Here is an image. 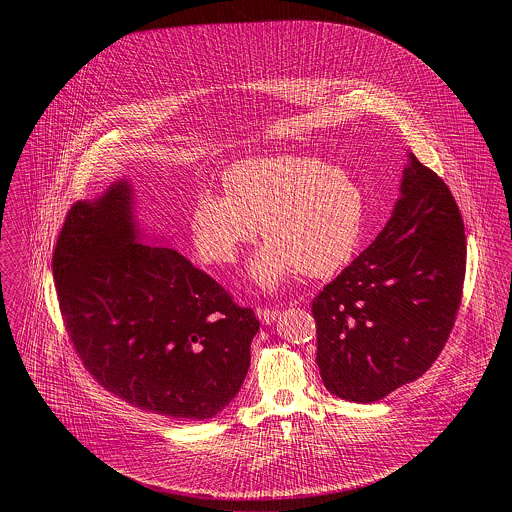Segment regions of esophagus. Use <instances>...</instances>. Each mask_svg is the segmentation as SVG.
I'll use <instances>...</instances> for the list:
<instances>
[{
	"instance_id": "esophagus-1",
	"label": "esophagus",
	"mask_w": 512,
	"mask_h": 512,
	"mask_svg": "<svg viewBox=\"0 0 512 512\" xmlns=\"http://www.w3.org/2000/svg\"><path fill=\"white\" fill-rule=\"evenodd\" d=\"M256 315H258V319L262 321V323H272L274 319H276V315H278V311L276 309H272V307H256Z\"/></svg>"
}]
</instances>
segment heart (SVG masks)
I'll list each match as a JSON object with an SVG mask.
<instances>
[{
    "label": "heart",
    "mask_w": 512,
    "mask_h": 512,
    "mask_svg": "<svg viewBox=\"0 0 512 512\" xmlns=\"http://www.w3.org/2000/svg\"><path fill=\"white\" fill-rule=\"evenodd\" d=\"M222 187L224 195L201 191L191 207L203 262H234L258 224L266 244L248 274L260 288H276L297 270L329 278L353 260L365 228V193L349 171L315 157H258L226 169Z\"/></svg>",
    "instance_id": "1"
}]
</instances>
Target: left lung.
<instances>
[{
    "mask_svg": "<svg viewBox=\"0 0 512 512\" xmlns=\"http://www.w3.org/2000/svg\"><path fill=\"white\" fill-rule=\"evenodd\" d=\"M400 191L376 240L311 301L323 384L349 402L420 378L463 297L465 226L449 187L410 153Z\"/></svg>",
    "mask_w": 512,
    "mask_h": 512,
    "instance_id": "left-lung-1",
    "label": "left lung"
}]
</instances>
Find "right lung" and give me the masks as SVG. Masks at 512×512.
<instances>
[{
  "label": "right lung",
  "instance_id": "obj_1",
  "mask_svg": "<svg viewBox=\"0 0 512 512\" xmlns=\"http://www.w3.org/2000/svg\"><path fill=\"white\" fill-rule=\"evenodd\" d=\"M53 276L74 351L110 394L177 420L238 394L260 321L177 250L138 242L126 181L71 207Z\"/></svg>",
  "mask_w": 512,
  "mask_h": 512
}]
</instances>
